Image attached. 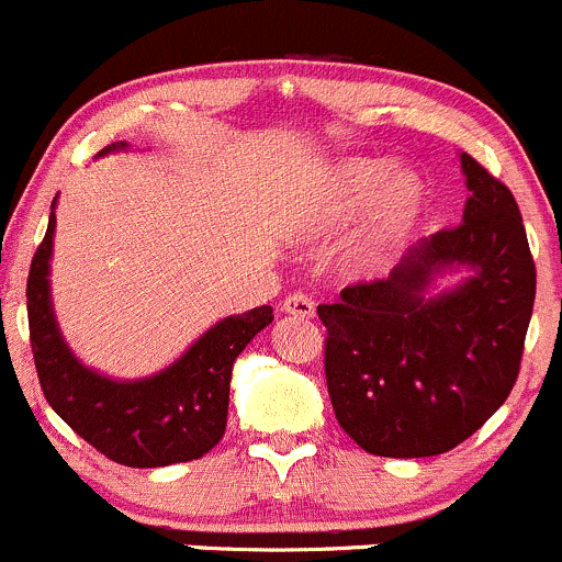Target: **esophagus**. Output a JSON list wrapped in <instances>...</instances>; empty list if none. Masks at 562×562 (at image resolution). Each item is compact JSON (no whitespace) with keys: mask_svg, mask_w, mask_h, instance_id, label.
Here are the masks:
<instances>
[{"mask_svg":"<svg viewBox=\"0 0 562 562\" xmlns=\"http://www.w3.org/2000/svg\"><path fill=\"white\" fill-rule=\"evenodd\" d=\"M281 311L289 316H303V319H311V316H314V300H311L305 292H294L283 300Z\"/></svg>","mask_w":562,"mask_h":562,"instance_id":"obj_1","label":"esophagus"}]
</instances>
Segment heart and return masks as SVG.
<instances>
[{
	"mask_svg": "<svg viewBox=\"0 0 562 562\" xmlns=\"http://www.w3.org/2000/svg\"><path fill=\"white\" fill-rule=\"evenodd\" d=\"M391 160H352L319 180L300 202V224L308 235H333L376 200L363 240L360 262H382L424 215L429 191L418 175L393 177Z\"/></svg>",
	"mask_w": 562,
	"mask_h": 562,
	"instance_id": "heart-1",
	"label": "heart"
}]
</instances>
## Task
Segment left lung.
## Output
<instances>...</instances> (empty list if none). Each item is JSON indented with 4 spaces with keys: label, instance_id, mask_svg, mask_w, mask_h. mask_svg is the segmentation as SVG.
<instances>
[{
    "label": "left lung",
    "instance_id": "obj_1",
    "mask_svg": "<svg viewBox=\"0 0 562 562\" xmlns=\"http://www.w3.org/2000/svg\"><path fill=\"white\" fill-rule=\"evenodd\" d=\"M464 221L424 237L387 279L319 305L325 380L341 429L374 457L424 459L475 435L519 376L536 300V262L505 182L462 155ZM451 267L473 273L424 299Z\"/></svg>",
    "mask_w": 562,
    "mask_h": 562
}]
</instances>
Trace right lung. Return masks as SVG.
<instances>
[{"label": "right lung", "mask_w": 562, "mask_h": 562, "mask_svg": "<svg viewBox=\"0 0 562 562\" xmlns=\"http://www.w3.org/2000/svg\"><path fill=\"white\" fill-rule=\"evenodd\" d=\"M125 147L111 144L100 149ZM54 213L26 279V314L37 380L54 413L105 459L125 468H166L213 451L226 431L237 355L273 322V308L221 319L175 366L138 382H114L85 369L59 336L48 297Z\"/></svg>", "instance_id": "right-lung-1"}]
</instances>
